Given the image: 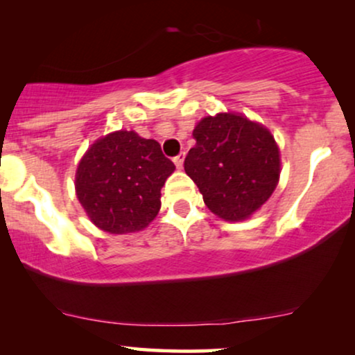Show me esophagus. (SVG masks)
I'll return each instance as SVG.
<instances>
[{
	"instance_id": "34e87169",
	"label": "esophagus",
	"mask_w": 355,
	"mask_h": 355,
	"mask_svg": "<svg viewBox=\"0 0 355 355\" xmlns=\"http://www.w3.org/2000/svg\"><path fill=\"white\" fill-rule=\"evenodd\" d=\"M183 160H185V153H180V154L177 155V157H173L175 167H177V168H182V167H183Z\"/></svg>"
}]
</instances>
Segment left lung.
I'll use <instances>...</instances> for the list:
<instances>
[{"instance_id":"left-lung-1","label":"left lung","mask_w":355,"mask_h":355,"mask_svg":"<svg viewBox=\"0 0 355 355\" xmlns=\"http://www.w3.org/2000/svg\"><path fill=\"white\" fill-rule=\"evenodd\" d=\"M193 138L185 172L205 205L225 220L248 219L279 182V148L272 135L239 113H217L198 123Z\"/></svg>"}]
</instances>
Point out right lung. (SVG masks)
Returning <instances> with one entry per match:
<instances>
[{
	"instance_id": "right-lung-1",
	"label": "right lung",
	"mask_w": 355,
	"mask_h": 355,
	"mask_svg": "<svg viewBox=\"0 0 355 355\" xmlns=\"http://www.w3.org/2000/svg\"><path fill=\"white\" fill-rule=\"evenodd\" d=\"M173 170L157 141L115 131L84 154L76 170V195L98 229L138 232L157 216L160 190Z\"/></svg>"
}]
</instances>
